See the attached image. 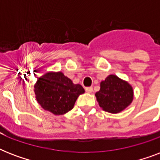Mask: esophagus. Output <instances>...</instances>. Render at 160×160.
<instances>
[{"mask_svg": "<svg viewBox=\"0 0 160 160\" xmlns=\"http://www.w3.org/2000/svg\"><path fill=\"white\" fill-rule=\"evenodd\" d=\"M85 91L87 93H91L93 91V88L91 87V86H90V87H86L85 88Z\"/></svg>", "mask_w": 160, "mask_h": 160, "instance_id": "1", "label": "esophagus"}]
</instances>
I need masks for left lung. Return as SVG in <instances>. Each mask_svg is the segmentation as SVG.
Instances as JSON below:
<instances>
[{"label": "left lung", "instance_id": "8db88e82", "mask_svg": "<svg viewBox=\"0 0 160 160\" xmlns=\"http://www.w3.org/2000/svg\"><path fill=\"white\" fill-rule=\"evenodd\" d=\"M95 96L105 111L116 114L131 104L134 93L129 83L110 75L100 83V90L95 93Z\"/></svg>", "mask_w": 160, "mask_h": 160}]
</instances>
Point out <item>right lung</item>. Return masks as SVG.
I'll list each match as a JSON object with an SVG mask.
<instances>
[{
	"instance_id": "add662e5",
	"label": "right lung",
	"mask_w": 160,
	"mask_h": 160,
	"mask_svg": "<svg viewBox=\"0 0 160 160\" xmlns=\"http://www.w3.org/2000/svg\"><path fill=\"white\" fill-rule=\"evenodd\" d=\"M85 92L61 72L46 73L35 85L36 100L46 110L59 115L73 109L78 96Z\"/></svg>"
}]
</instances>
